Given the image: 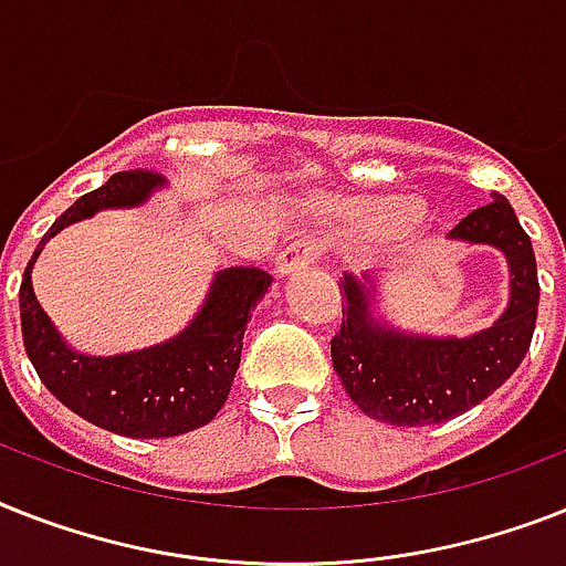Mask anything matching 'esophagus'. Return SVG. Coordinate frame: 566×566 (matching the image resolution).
I'll list each match as a JSON object with an SVG mask.
<instances>
[{
	"label": "esophagus",
	"mask_w": 566,
	"mask_h": 566,
	"mask_svg": "<svg viewBox=\"0 0 566 566\" xmlns=\"http://www.w3.org/2000/svg\"><path fill=\"white\" fill-rule=\"evenodd\" d=\"M323 250H325L323 238H316V235L293 238V241L279 252V273H293V270L305 268V264L319 259Z\"/></svg>",
	"instance_id": "1"
}]
</instances>
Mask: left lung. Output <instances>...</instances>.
I'll list each match as a JSON object with an SVG mask.
<instances>
[{
  "label": "left lung",
  "mask_w": 566,
  "mask_h": 566,
  "mask_svg": "<svg viewBox=\"0 0 566 566\" xmlns=\"http://www.w3.org/2000/svg\"><path fill=\"white\" fill-rule=\"evenodd\" d=\"M459 220L448 238L491 243L512 270L509 307L489 331L468 339L412 337L371 319L366 287L343 279V319L331 360L348 398L366 416L395 427L442 424L485 401L530 352L537 319V268L530 235L503 195Z\"/></svg>",
  "instance_id": "left-lung-1"
}]
</instances>
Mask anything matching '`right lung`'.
<instances>
[{
	"mask_svg": "<svg viewBox=\"0 0 566 566\" xmlns=\"http://www.w3.org/2000/svg\"><path fill=\"white\" fill-rule=\"evenodd\" d=\"M156 186H163V177L148 168L113 174L54 220L20 284L22 339L45 389L92 424L133 439L188 433L218 416L241 366L247 319L273 282V275L259 268L223 270L195 323L171 343L136 355L84 357L63 346L31 287L36 255L69 223L98 209L139 206Z\"/></svg>",
	"mask_w": 566,
	"mask_h": 566,
	"instance_id": "1",
	"label": "right lung"
}]
</instances>
